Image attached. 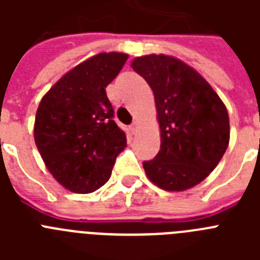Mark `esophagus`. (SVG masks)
Here are the masks:
<instances>
[{"label": "esophagus", "mask_w": 260, "mask_h": 260, "mask_svg": "<svg viewBox=\"0 0 260 260\" xmlns=\"http://www.w3.org/2000/svg\"><path fill=\"white\" fill-rule=\"evenodd\" d=\"M130 130H132L133 134H135V133H137V130H138V122H137V121H134V122L130 125Z\"/></svg>", "instance_id": "obj_1"}]
</instances>
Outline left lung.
<instances>
[{
	"instance_id": "8db88e82",
	"label": "left lung",
	"mask_w": 260,
	"mask_h": 260,
	"mask_svg": "<svg viewBox=\"0 0 260 260\" xmlns=\"http://www.w3.org/2000/svg\"><path fill=\"white\" fill-rule=\"evenodd\" d=\"M132 68L152 88L161 132L158 153L143 161L146 174L167 191L198 185L228 148L226 108L207 80L174 57H137Z\"/></svg>"
}]
</instances>
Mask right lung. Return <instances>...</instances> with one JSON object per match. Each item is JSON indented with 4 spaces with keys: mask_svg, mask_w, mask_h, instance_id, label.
I'll list each match as a JSON object with an SVG mask.
<instances>
[{
    "mask_svg": "<svg viewBox=\"0 0 260 260\" xmlns=\"http://www.w3.org/2000/svg\"><path fill=\"white\" fill-rule=\"evenodd\" d=\"M127 54L100 53L66 73L41 99L35 143L48 171L78 194L108 182L126 135L114 122L105 88L122 70Z\"/></svg>",
    "mask_w": 260,
    "mask_h": 260,
    "instance_id": "right-lung-1",
    "label": "right lung"
}]
</instances>
